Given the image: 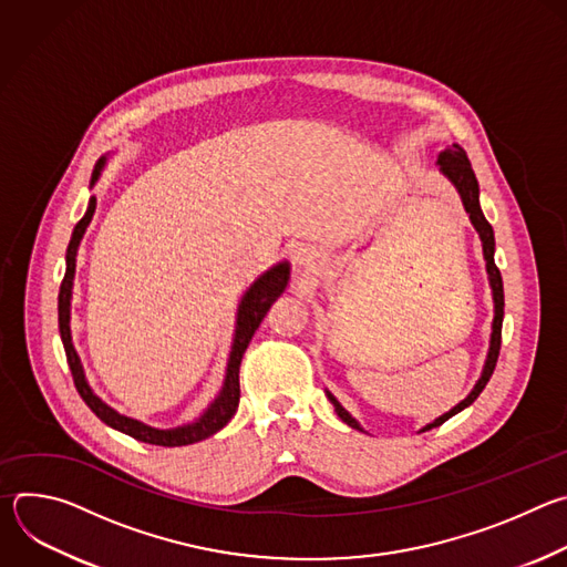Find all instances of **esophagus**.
I'll list each match as a JSON object with an SVG mask.
<instances>
[{"mask_svg":"<svg viewBox=\"0 0 567 567\" xmlns=\"http://www.w3.org/2000/svg\"><path fill=\"white\" fill-rule=\"evenodd\" d=\"M316 260V254L313 251H302V256H300V265H309V262H313Z\"/></svg>","mask_w":567,"mask_h":567,"instance_id":"obj_1","label":"esophagus"}]
</instances>
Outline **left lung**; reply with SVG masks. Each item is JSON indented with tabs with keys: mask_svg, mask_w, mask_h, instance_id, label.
Wrapping results in <instances>:
<instances>
[{
	"mask_svg": "<svg viewBox=\"0 0 567 567\" xmlns=\"http://www.w3.org/2000/svg\"><path fill=\"white\" fill-rule=\"evenodd\" d=\"M437 166H440V173L455 186V190L460 193V199L464 204V210L468 213V219L471 224L475 226L480 239H482V254H484V260H487V274H489V285H492V291H494V326H492V343H489V354H487V361H484V368H482V374L477 379V383L473 385V390L466 394V399H462L455 409H451L449 413H444L442 417H437L435 422L426 424L422 429L424 431H431L435 426H442L446 420H451L453 415H457L460 411H464L466 406H471V403L477 399V394L484 390V385L489 383L494 370H496V361H498V354H501V339H503V316H505V291H503V276H501V269L496 267L494 262V251H496V239H494V228L492 224L484 219V213L480 208V188H477V179H475V173L471 168V161L466 156V152L453 143L451 147L442 150L440 156H437ZM328 399L334 403V411L337 415L352 429L357 431H363L359 426V422L341 406L339 399L328 390Z\"/></svg>",
	"mask_w": 567,
	"mask_h": 567,
	"instance_id": "8db88e82",
	"label": "left lung"
}]
</instances>
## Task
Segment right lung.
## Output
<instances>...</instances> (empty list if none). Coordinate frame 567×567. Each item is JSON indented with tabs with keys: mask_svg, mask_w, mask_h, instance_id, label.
<instances>
[{
	"mask_svg": "<svg viewBox=\"0 0 567 567\" xmlns=\"http://www.w3.org/2000/svg\"><path fill=\"white\" fill-rule=\"evenodd\" d=\"M105 168V156L99 158V164L92 173V186L99 182L101 171ZM96 210V197L90 199L87 213L85 217L80 219L71 233L69 247H66V269H64V278L60 285V293H58V328H60V339L64 346V354H66V363L75 383L78 394L83 396V401L92 409V413L105 422L107 426L138 440L145 444H156V446H186V444H195L202 442L210 435H215L217 431H221L230 417L237 411L239 403V363L241 357H245L249 341L254 339L256 330L260 328L262 318L267 316L269 307L276 302V298L285 291L287 282H289V262H278L276 267H271L269 271H265L241 298L239 307H237V322H235V337H233V346H230V354H228V365H226V377H224V385L219 390V394L215 396V401L204 411V415L199 420H195L193 424H184L177 429H154L147 426L138 420L125 417L121 413H116L112 406L90 388L87 379H85V370L83 363L78 359V352L71 343V328H69V318H71V289H73V276H75V254L80 247V239H83L92 217Z\"/></svg>",
	"mask_w": 567,
	"mask_h": 567,
	"instance_id": "right-lung-1",
	"label": "right lung"
}]
</instances>
